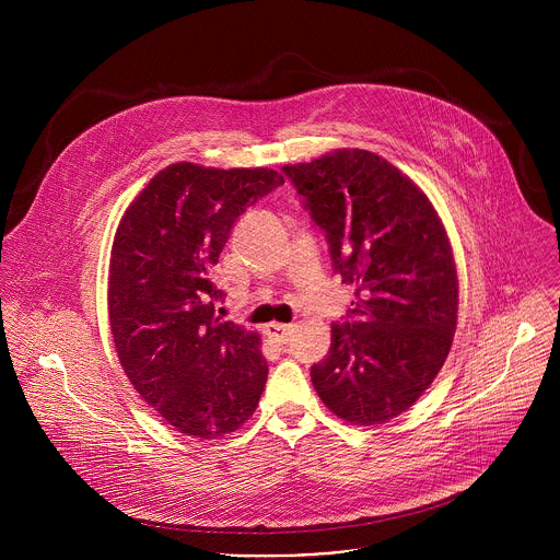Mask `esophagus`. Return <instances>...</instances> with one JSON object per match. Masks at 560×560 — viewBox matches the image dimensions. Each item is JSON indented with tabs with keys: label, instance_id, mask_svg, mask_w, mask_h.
I'll use <instances>...</instances> for the list:
<instances>
[{
	"label": "esophagus",
	"instance_id": "1",
	"mask_svg": "<svg viewBox=\"0 0 560 560\" xmlns=\"http://www.w3.org/2000/svg\"><path fill=\"white\" fill-rule=\"evenodd\" d=\"M290 330H292V328L285 326V324H268V326L264 328L266 337L272 339V341H277V343H285L288 337H290Z\"/></svg>",
	"mask_w": 560,
	"mask_h": 560
}]
</instances>
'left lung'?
I'll use <instances>...</instances> for the list:
<instances>
[{"label": "left lung", "instance_id": "1", "mask_svg": "<svg viewBox=\"0 0 560 560\" xmlns=\"http://www.w3.org/2000/svg\"><path fill=\"white\" fill-rule=\"evenodd\" d=\"M283 173L326 230L335 272L357 285L352 322L312 365L326 408L381 425L412 408L443 368L458 318V272L428 195L387 159L339 148Z\"/></svg>", "mask_w": 560, "mask_h": 560}]
</instances>
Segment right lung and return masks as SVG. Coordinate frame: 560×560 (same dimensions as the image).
Returning <instances> with one entry per match:
<instances>
[{"instance_id": "obj_1", "label": "right lung", "mask_w": 560, "mask_h": 560, "mask_svg": "<svg viewBox=\"0 0 560 560\" xmlns=\"http://www.w3.org/2000/svg\"><path fill=\"white\" fill-rule=\"evenodd\" d=\"M281 184L272 168L171 164L117 225L108 268L115 350L143 401L186 436L230 434L259 406L261 337L214 316L221 290L210 270L236 217Z\"/></svg>"}]
</instances>
